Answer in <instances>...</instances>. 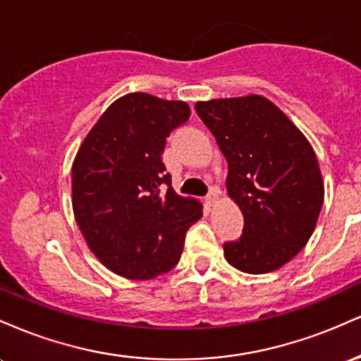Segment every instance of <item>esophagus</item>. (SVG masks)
Returning <instances> with one entry per match:
<instances>
[{"instance_id": "obj_1", "label": "esophagus", "mask_w": 361, "mask_h": 361, "mask_svg": "<svg viewBox=\"0 0 361 361\" xmlns=\"http://www.w3.org/2000/svg\"><path fill=\"white\" fill-rule=\"evenodd\" d=\"M205 202H207V205L212 207V205L215 204V202H217V192H214V190H212V192H210V193L205 197Z\"/></svg>"}]
</instances>
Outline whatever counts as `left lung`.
<instances>
[{
    "mask_svg": "<svg viewBox=\"0 0 361 361\" xmlns=\"http://www.w3.org/2000/svg\"><path fill=\"white\" fill-rule=\"evenodd\" d=\"M195 110L226 156L227 193L244 217L243 235L224 244V256L255 275L283 267L307 244L324 202L312 146L259 94L198 102Z\"/></svg>",
    "mask_w": 361,
    "mask_h": 361,
    "instance_id": "obj_1",
    "label": "left lung"
}]
</instances>
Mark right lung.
Instances as JSON below:
<instances>
[{"label":"right lung","mask_w":361,"mask_h":361,"mask_svg":"<svg viewBox=\"0 0 361 361\" xmlns=\"http://www.w3.org/2000/svg\"><path fill=\"white\" fill-rule=\"evenodd\" d=\"M190 118L185 102L128 93L82 140L73 163V210L93 255L132 280L168 273L181 258L200 202L171 188L163 152Z\"/></svg>","instance_id":"1"}]
</instances>
